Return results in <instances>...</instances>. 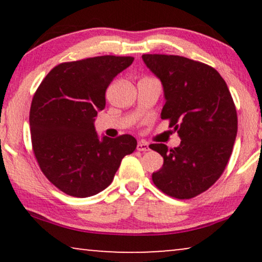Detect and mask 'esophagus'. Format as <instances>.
<instances>
[{
	"instance_id": "1",
	"label": "esophagus",
	"mask_w": 262,
	"mask_h": 262,
	"mask_svg": "<svg viewBox=\"0 0 262 262\" xmlns=\"http://www.w3.org/2000/svg\"><path fill=\"white\" fill-rule=\"evenodd\" d=\"M150 149L149 144L146 142H139L137 144V150L138 151H148V150Z\"/></svg>"
}]
</instances>
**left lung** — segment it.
<instances>
[{
    "mask_svg": "<svg viewBox=\"0 0 262 262\" xmlns=\"http://www.w3.org/2000/svg\"><path fill=\"white\" fill-rule=\"evenodd\" d=\"M163 87L161 118L169 119L180 145L151 144L163 157L152 173L156 187L178 199L209 189L223 173L237 135V114L228 85L217 70L186 57L143 55Z\"/></svg>",
    "mask_w": 262,
    "mask_h": 262,
    "instance_id": "left-lung-1",
    "label": "left lung"
}]
</instances>
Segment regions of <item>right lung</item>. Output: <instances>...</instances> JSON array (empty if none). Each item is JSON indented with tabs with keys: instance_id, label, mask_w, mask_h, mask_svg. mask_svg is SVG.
<instances>
[{
	"instance_id": "obj_1",
	"label": "right lung",
	"mask_w": 262,
	"mask_h": 262,
	"mask_svg": "<svg viewBox=\"0 0 262 262\" xmlns=\"http://www.w3.org/2000/svg\"><path fill=\"white\" fill-rule=\"evenodd\" d=\"M134 57L100 56L53 68L32 100L30 127L39 167L67 194L87 198L112 182L137 141L130 135L96 134L94 121L106 106L108 84Z\"/></svg>"
}]
</instances>
